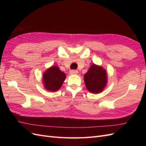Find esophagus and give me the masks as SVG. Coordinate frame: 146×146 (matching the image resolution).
Wrapping results in <instances>:
<instances>
[{
	"label": "esophagus",
	"mask_w": 146,
	"mask_h": 146,
	"mask_svg": "<svg viewBox=\"0 0 146 146\" xmlns=\"http://www.w3.org/2000/svg\"><path fill=\"white\" fill-rule=\"evenodd\" d=\"M78 73V70H71L70 71V74L71 75H76Z\"/></svg>",
	"instance_id": "obj_1"
}]
</instances>
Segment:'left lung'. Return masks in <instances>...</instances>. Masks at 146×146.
<instances>
[{"mask_svg": "<svg viewBox=\"0 0 146 146\" xmlns=\"http://www.w3.org/2000/svg\"><path fill=\"white\" fill-rule=\"evenodd\" d=\"M106 70L100 66L92 64L84 76V81L87 90L92 93L102 92L107 83Z\"/></svg>", "mask_w": 146, "mask_h": 146, "instance_id": "obj_1", "label": "left lung"}]
</instances>
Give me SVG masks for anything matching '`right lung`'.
I'll return each mask as SVG.
<instances>
[{
    "label": "right lung",
    "mask_w": 146,
    "mask_h": 146,
    "mask_svg": "<svg viewBox=\"0 0 146 146\" xmlns=\"http://www.w3.org/2000/svg\"><path fill=\"white\" fill-rule=\"evenodd\" d=\"M65 78V73L61 71L58 66H54L43 74L42 82L47 90L54 92L61 87Z\"/></svg>",
    "instance_id": "1"
}]
</instances>
